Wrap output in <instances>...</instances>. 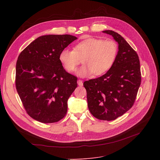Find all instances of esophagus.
Instances as JSON below:
<instances>
[{"label": "esophagus", "instance_id": "1", "mask_svg": "<svg viewBox=\"0 0 160 160\" xmlns=\"http://www.w3.org/2000/svg\"><path fill=\"white\" fill-rule=\"evenodd\" d=\"M78 84L79 86H82L83 85V82H82V81L81 80H78Z\"/></svg>", "mask_w": 160, "mask_h": 160}]
</instances>
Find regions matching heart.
I'll list each match as a JSON object with an SVG mask.
<instances>
[{
  "label": "heart",
  "instance_id": "heart-1",
  "mask_svg": "<svg viewBox=\"0 0 160 160\" xmlns=\"http://www.w3.org/2000/svg\"><path fill=\"white\" fill-rule=\"evenodd\" d=\"M118 52L117 43L112 40L88 38L75 45L73 50L63 49L59 59L65 69L73 71L81 62L84 65L77 71L81 77L93 73L100 76L109 70L116 60Z\"/></svg>",
  "mask_w": 160,
  "mask_h": 160
}]
</instances>
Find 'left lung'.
Wrapping results in <instances>:
<instances>
[{"label": "left lung", "instance_id": "left-lung-1", "mask_svg": "<svg viewBox=\"0 0 160 160\" xmlns=\"http://www.w3.org/2000/svg\"><path fill=\"white\" fill-rule=\"evenodd\" d=\"M118 43L116 60L103 76L85 81L88 107L95 118L114 120L133 105L141 84L139 57L123 37L111 30L103 31Z\"/></svg>", "mask_w": 160, "mask_h": 160}]
</instances>
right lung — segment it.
<instances>
[{
    "label": "right lung",
    "instance_id": "obj_1",
    "mask_svg": "<svg viewBox=\"0 0 160 160\" xmlns=\"http://www.w3.org/2000/svg\"><path fill=\"white\" fill-rule=\"evenodd\" d=\"M76 39L68 34L40 36L20 53L16 88L26 112L34 120L53 123L66 115L78 78L64 69L59 55Z\"/></svg>",
    "mask_w": 160,
    "mask_h": 160
}]
</instances>
